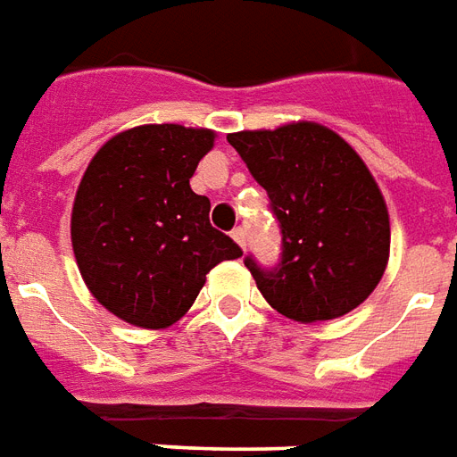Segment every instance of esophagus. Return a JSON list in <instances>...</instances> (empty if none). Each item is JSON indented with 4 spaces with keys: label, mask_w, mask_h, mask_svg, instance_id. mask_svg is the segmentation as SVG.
Segmentation results:
<instances>
[{
    "label": "esophagus",
    "mask_w": 457,
    "mask_h": 457,
    "mask_svg": "<svg viewBox=\"0 0 457 457\" xmlns=\"http://www.w3.org/2000/svg\"><path fill=\"white\" fill-rule=\"evenodd\" d=\"M232 239H235V242H237V245L242 246V249H245V246H246V232H245V228H235V229H232Z\"/></svg>",
    "instance_id": "34e87169"
}]
</instances>
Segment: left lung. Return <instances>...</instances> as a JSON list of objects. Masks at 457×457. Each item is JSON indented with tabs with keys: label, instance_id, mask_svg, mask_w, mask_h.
<instances>
[{
	"label": "left lung",
	"instance_id": "8db88e82",
	"mask_svg": "<svg viewBox=\"0 0 457 457\" xmlns=\"http://www.w3.org/2000/svg\"><path fill=\"white\" fill-rule=\"evenodd\" d=\"M228 143L278 220V263L245 256L266 303L303 324L361 305L387 266L390 218L353 147L317 123L232 133Z\"/></svg>",
	"mask_w": 457,
	"mask_h": 457
}]
</instances>
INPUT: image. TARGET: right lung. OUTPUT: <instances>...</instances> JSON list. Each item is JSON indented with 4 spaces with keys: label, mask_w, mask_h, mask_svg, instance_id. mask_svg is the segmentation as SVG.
<instances>
[{
    "label": "right lung",
    "mask_w": 457,
    "mask_h": 457,
    "mask_svg": "<svg viewBox=\"0 0 457 457\" xmlns=\"http://www.w3.org/2000/svg\"><path fill=\"white\" fill-rule=\"evenodd\" d=\"M212 140V130L174 123L125 130L94 154L77 188V266L101 305L135 327L174 324L212 266L242 256L188 184Z\"/></svg>",
    "instance_id": "obj_1"
}]
</instances>
